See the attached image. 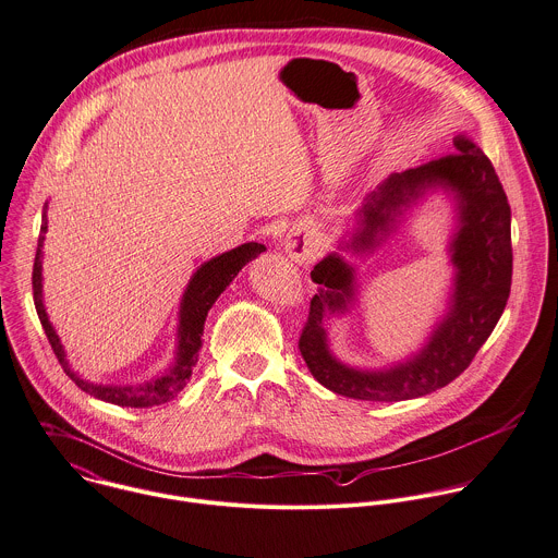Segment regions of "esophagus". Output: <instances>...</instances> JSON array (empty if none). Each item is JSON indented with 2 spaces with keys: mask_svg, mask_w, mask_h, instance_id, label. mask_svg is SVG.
Returning <instances> with one entry per match:
<instances>
[{
  "mask_svg": "<svg viewBox=\"0 0 558 558\" xmlns=\"http://www.w3.org/2000/svg\"><path fill=\"white\" fill-rule=\"evenodd\" d=\"M284 250L295 263L311 265L319 254V243L311 230L293 228L284 239Z\"/></svg>",
  "mask_w": 558,
  "mask_h": 558,
  "instance_id": "34e87169",
  "label": "esophagus"
}]
</instances>
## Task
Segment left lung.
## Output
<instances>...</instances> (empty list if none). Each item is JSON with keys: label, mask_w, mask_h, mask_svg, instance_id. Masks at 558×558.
Here are the masks:
<instances>
[{"label": "left lung", "mask_w": 558, "mask_h": 558, "mask_svg": "<svg viewBox=\"0 0 558 558\" xmlns=\"http://www.w3.org/2000/svg\"><path fill=\"white\" fill-rule=\"evenodd\" d=\"M456 155L390 174L354 213L339 250L367 256L397 230L403 215L427 193L445 191L456 210L449 236L453 284L445 315L421 350L384 367H354L328 343L330 317L345 315L359 295L354 267L337 252L313 271L319 284L311 300L300 352L311 375L330 392L356 401H408L432 395L460 377L499 322L512 278L510 206L490 159L469 135H456Z\"/></svg>", "instance_id": "left-lung-1"}]
</instances>
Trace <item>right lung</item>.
<instances>
[{"label": "right lung", "mask_w": 558, "mask_h": 558, "mask_svg": "<svg viewBox=\"0 0 558 558\" xmlns=\"http://www.w3.org/2000/svg\"><path fill=\"white\" fill-rule=\"evenodd\" d=\"M48 208V206H46ZM44 208L41 217V234H39V245H37V256H35V269H33V291H35V306L37 315L41 319V326L52 343V350L63 365L65 375L87 395L94 399H100L105 403H113L120 408H153L168 403L174 399L185 384H189L193 367L197 365L199 350H202V335H204V324L208 317V311L217 302V298L230 287V282L236 278V274L254 260L258 254H263L267 247L260 243H245L239 245L226 254H219L204 263L191 278L189 287H185L181 302H179V324H177V348H174V361L168 369H163L161 375L144 381V384H94L83 377L70 367V361L65 356V348L54 330V326L48 319L46 304H44V241L48 232V215Z\"/></svg>", "instance_id": "obj_1"}]
</instances>
